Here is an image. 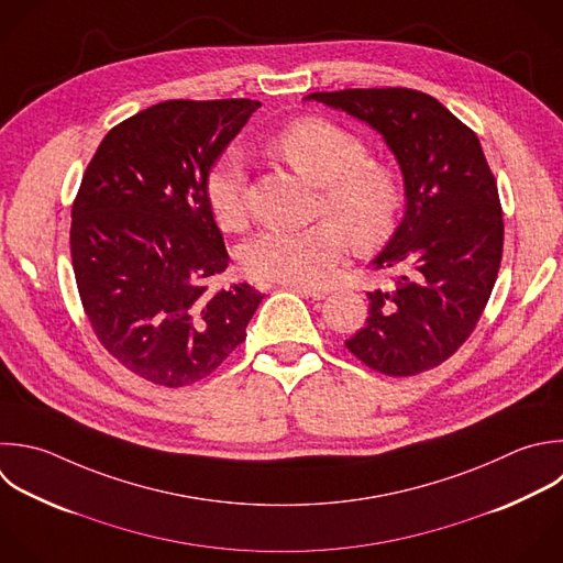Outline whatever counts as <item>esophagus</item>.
<instances>
[{"label": "esophagus", "mask_w": 563, "mask_h": 563, "mask_svg": "<svg viewBox=\"0 0 563 563\" xmlns=\"http://www.w3.org/2000/svg\"><path fill=\"white\" fill-rule=\"evenodd\" d=\"M288 288H295L297 292L312 297V299H325L330 295L328 286H317V284H286Z\"/></svg>", "instance_id": "1"}]
</instances>
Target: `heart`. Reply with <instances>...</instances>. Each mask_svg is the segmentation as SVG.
<instances>
[{
  "label": "heart",
  "mask_w": 563,
  "mask_h": 563,
  "mask_svg": "<svg viewBox=\"0 0 563 563\" xmlns=\"http://www.w3.org/2000/svg\"><path fill=\"white\" fill-rule=\"evenodd\" d=\"M271 150L299 176L321 187V220L306 229H266L242 253L244 268L260 279L282 284L317 282L347 253L383 244L402 209L398 174L367 158L365 143L328 119H299L286 125ZM249 167L240 147L224 150L207 172L205 200L213 220L233 231L246 216Z\"/></svg>",
  "instance_id": "1"
}]
</instances>
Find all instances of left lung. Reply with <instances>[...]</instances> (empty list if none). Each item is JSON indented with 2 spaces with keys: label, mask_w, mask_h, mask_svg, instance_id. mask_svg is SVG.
Here are the masks:
<instances>
[{
  "label": "left lung",
  "mask_w": 563,
  "mask_h": 563,
  "mask_svg": "<svg viewBox=\"0 0 563 563\" xmlns=\"http://www.w3.org/2000/svg\"><path fill=\"white\" fill-rule=\"evenodd\" d=\"M306 101L376 130L405 185V216L372 260L376 271H396L398 279L367 292L369 317L345 345L387 376L431 369L473 332L501 262V207L482 145L440 101L418 90L314 92Z\"/></svg>",
  "instance_id": "8db88e82"
}]
</instances>
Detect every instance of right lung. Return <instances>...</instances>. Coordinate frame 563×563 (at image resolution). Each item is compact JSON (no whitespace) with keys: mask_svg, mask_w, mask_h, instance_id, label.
Listing matches in <instances>:
<instances>
[{"mask_svg":"<svg viewBox=\"0 0 563 563\" xmlns=\"http://www.w3.org/2000/svg\"><path fill=\"white\" fill-rule=\"evenodd\" d=\"M260 106H152L112 128L84 174L70 227L81 303L103 347L150 383L209 376L264 297L249 284L209 288L229 253L205 200L209 167Z\"/></svg>","mask_w":563,"mask_h":563,"instance_id":"obj_1","label":"right lung"}]
</instances>
